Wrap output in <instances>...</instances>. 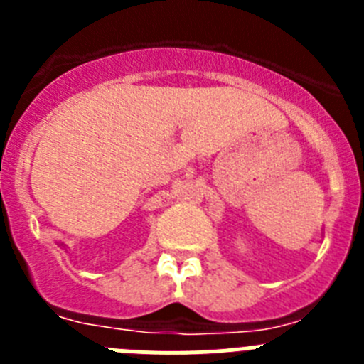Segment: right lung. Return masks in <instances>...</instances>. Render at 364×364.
<instances>
[{
    "mask_svg": "<svg viewBox=\"0 0 364 364\" xmlns=\"http://www.w3.org/2000/svg\"><path fill=\"white\" fill-rule=\"evenodd\" d=\"M58 246H62V247H65V244H63V242H60V244H58Z\"/></svg>",
    "mask_w": 364,
    "mask_h": 364,
    "instance_id": "obj_1",
    "label": "right lung"
}]
</instances>
